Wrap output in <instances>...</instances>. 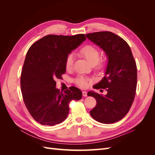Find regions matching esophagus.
<instances>
[{
	"mask_svg": "<svg viewBox=\"0 0 155 155\" xmlns=\"http://www.w3.org/2000/svg\"><path fill=\"white\" fill-rule=\"evenodd\" d=\"M82 94H83V96H84V97H87V92L86 91H83L82 92Z\"/></svg>",
	"mask_w": 155,
	"mask_h": 155,
	"instance_id": "obj_1",
	"label": "esophagus"
}]
</instances>
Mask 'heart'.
Returning <instances> with one entry per match:
<instances>
[{"mask_svg": "<svg viewBox=\"0 0 155 155\" xmlns=\"http://www.w3.org/2000/svg\"><path fill=\"white\" fill-rule=\"evenodd\" d=\"M80 54L83 57L85 58L87 61L91 65H96L97 67H101L103 66V62L99 61L100 57V50L96 46L92 45H87L83 47L80 51ZM74 61V55L73 54H69L65 61V67L67 70L71 69L73 67ZM77 85L81 88H86L91 83V80L88 78L82 76L78 77L75 81Z\"/></svg>", "mask_w": 155, "mask_h": 155, "instance_id": "heart-1", "label": "heart"}]
</instances>
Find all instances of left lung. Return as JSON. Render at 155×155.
Instances as JSON below:
<instances>
[{"label": "left lung", "instance_id": "obj_1", "mask_svg": "<svg viewBox=\"0 0 155 155\" xmlns=\"http://www.w3.org/2000/svg\"><path fill=\"white\" fill-rule=\"evenodd\" d=\"M86 36L105 51L108 59L104 77L93 87L106 89L107 94L88 92L97 101L90 114L98 122L115 123L127 114L133 104L137 85V64L129 45L114 33L99 31Z\"/></svg>", "mask_w": 155, "mask_h": 155}]
</instances>
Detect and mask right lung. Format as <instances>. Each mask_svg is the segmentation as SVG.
<instances>
[{
    "instance_id": "1",
    "label": "right lung",
    "mask_w": 155,
    "mask_h": 155,
    "mask_svg": "<svg viewBox=\"0 0 155 155\" xmlns=\"http://www.w3.org/2000/svg\"><path fill=\"white\" fill-rule=\"evenodd\" d=\"M85 40L84 34L48 35L28 51L21 76V91L28 110L39 124L62 123L68 116L70 101L81 99V90L75 87L60 92L55 79L66 72L67 56Z\"/></svg>"
}]
</instances>
